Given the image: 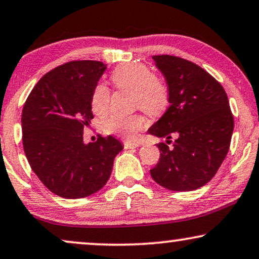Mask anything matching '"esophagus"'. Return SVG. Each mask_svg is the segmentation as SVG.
Segmentation results:
<instances>
[{
  "mask_svg": "<svg viewBox=\"0 0 259 259\" xmlns=\"http://www.w3.org/2000/svg\"><path fill=\"white\" fill-rule=\"evenodd\" d=\"M137 147H140V143L132 142V141H125V142H124V148H125V149H134V148Z\"/></svg>",
  "mask_w": 259,
  "mask_h": 259,
  "instance_id": "obj_1",
  "label": "esophagus"
}]
</instances>
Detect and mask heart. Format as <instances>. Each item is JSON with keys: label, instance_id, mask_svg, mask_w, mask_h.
Wrapping results in <instances>:
<instances>
[{"label": "heart", "instance_id": "1", "mask_svg": "<svg viewBox=\"0 0 259 259\" xmlns=\"http://www.w3.org/2000/svg\"><path fill=\"white\" fill-rule=\"evenodd\" d=\"M116 88L133 91V104L149 115L157 116L167 109L169 92L167 86L156 78V74L144 64H124L116 67L111 74ZM92 110L97 115L108 112L110 105V90L104 84H98L94 90L91 101ZM147 126L146 117L141 113L127 116H112L105 122L108 133L116 134L132 140L137 133Z\"/></svg>", "mask_w": 259, "mask_h": 259}]
</instances>
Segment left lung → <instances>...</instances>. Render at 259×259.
<instances>
[{"label": "left lung", "mask_w": 259, "mask_h": 259, "mask_svg": "<svg viewBox=\"0 0 259 259\" xmlns=\"http://www.w3.org/2000/svg\"><path fill=\"white\" fill-rule=\"evenodd\" d=\"M164 75L169 106L148 133L164 137L173 147L158 143L160 160L150 170L162 187L194 191L212 180L230 149L233 116L223 86L192 61L173 55H154Z\"/></svg>", "instance_id": "1"}]
</instances>
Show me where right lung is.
I'll use <instances>...</instances> for the list:
<instances>
[{
	"mask_svg": "<svg viewBox=\"0 0 259 259\" xmlns=\"http://www.w3.org/2000/svg\"><path fill=\"white\" fill-rule=\"evenodd\" d=\"M106 70L101 61L79 60L55 67L36 82L22 110L23 149L30 167L52 193L80 199L104 187L123 144L99 137L86 144L92 94Z\"/></svg>",
	"mask_w": 259,
	"mask_h": 259,
	"instance_id": "obj_1",
	"label": "right lung"
}]
</instances>
